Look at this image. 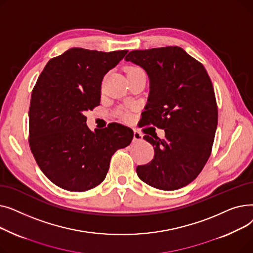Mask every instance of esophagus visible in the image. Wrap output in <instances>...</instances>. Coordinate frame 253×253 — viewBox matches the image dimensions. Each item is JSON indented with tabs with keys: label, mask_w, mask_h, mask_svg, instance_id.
I'll use <instances>...</instances> for the list:
<instances>
[{
	"label": "esophagus",
	"mask_w": 253,
	"mask_h": 253,
	"mask_svg": "<svg viewBox=\"0 0 253 253\" xmlns=\"http://www.w3.org/2000/svg\"><path fill=\"white\" fill-rule=\"evenodd\" d=\"M142 140V134L140 132L134 130V133H133V141L137 142V141H141Z\"/></svg>",
	"instance_id": "1"
}]
</instances>
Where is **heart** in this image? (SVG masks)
I'll use <instances>...</instances> for the list:
<instances>
[{
    "mask_svg": "<svg viewBox=\"0 0 253 253\" xmlns=\"http://www.w3.org/2000/svg\"><path fill=\"white\" fill-rule=\"evenodd\" d=\"M136 71H141V70H140V69H138V68H135V66H131V68H129V69H128L127 73H131V72H136ZM121 115H122V116H123L125 119H128V118L130 117L129 113H128V112H125V111L121 112Z\"/></svg>",
    "mask_w": 253,
    "mask_h": 253,
    "instance_id": "obj_1",
    "label": "heart"
}]
</instances>
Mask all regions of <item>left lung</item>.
I'll list each match as a JSON object with an SVG mask.
<instances>
[{"mask_svg":"<svg viewBox=\"0 0 253 253\" xmlns=\"http://www.w3.org/2000/svg\"><path fill=\"white\" fill-rule=\"evenodd\" d=\"M125 60L141 66L150 78L142 126L152 123L165 131L163 139L143 136L155 155L137 166V175L159 190L185 187L200 174L214 141L218 113L211 80L203 64L177 46L134 50Z\"/></svg>","mask_w":253,"mask_h":253,"instance_id":"1","label":"left lung"}]
</instances>
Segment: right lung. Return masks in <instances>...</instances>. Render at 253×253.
<instances>
[{"label":"right lung","mask_w":253,"mask_h":253,"mask_svg":"<svg viewBox=\"0 0 253 253\" xmlns=\"http://www.w3.org/2000/svg\"><path fill=\"white\" fill-rule=\"evenodd\" d=\"M127 52L72 48L51 58L38 78L29 111L30 147L43 173L63 190L95 188L115 152L133 138L132 129L118 123L91 131L85 116L100 103L104 75Z\"/></svg>","instance_id":"add662e5"}]
</instances>
